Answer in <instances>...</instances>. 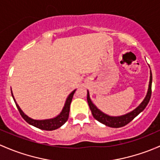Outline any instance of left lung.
I'll return each mask as SVG.
<instances>
[{"label":"left lung","instance_id":"1","mask_svg":"<svg viewBox=\"0 0 160 160\" xmlns=\"http://www.w3.org/2000/svg\"><path fill=\"white\" fill-rule=\"evenodd\" d=\"M152 72L150 70V77H149V88H148L147 94L146 96L145 99L143 101L141 102L139 106L132 111L128 112V113L125 114V115L119 116V117H111V116L105 114L100 111L93 103L91 101L90 97V93H89L88 90H87V102H88L89 107H90V110H91L92 114H93V117L97 121L100 122L101 123L104 124V125L110 127H113V128H119V127H122L128 124L129 122H131L137 116L139 115L146 107L147 104L149 103V100H150L151 94H152Z\"/></svg>","mask_w":160,"mask_h":160}]
</instances>
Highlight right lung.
<instances>
[{
	"label": "right lung",
	"instance_id": "add662e5",
	"mask_svg": "<svg viewBox=\"0 0 160 160\" xmlns=\"http://www.w3.org/2000/svg\"><path fill=\"white\" fill-rule=\"evenodd\" d=\"M76 90L72 91L71 93L69 94V96L67 97L66 102H65L64 107H63V110H62L60 113L59 115L57 116L56 117L52 119H48V120H33V119L30 118L28 116H27L24 112L21 110V109L20 108V107L18 106V104L17 103L16 100H15L14 97H13L12 91H11V95L14 100L15 104L17 106V108L19 110L20 114L21 115V117H23V120L26 121L27 122H28L31 125L33 126V127H37V128H39L40 129H43V130H54L60 128L61 126H63L65 122H67L68 120L69 117V112H70V106L71 103L72 99H73V94H74Z\"/></svg>",
	"mask_w": 160,
	"mask_h": 160
}]
</instances>
